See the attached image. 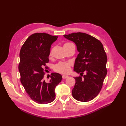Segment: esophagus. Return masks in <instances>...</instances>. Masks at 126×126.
Listing matches in <instances>:
<instances>
[{"instance_id": "esophagus-1", "label": "esophagus", "mask_w": 126, "mask_h": 126, "mask_svg": "<svg viewBox=\"0 0 126 126\" xmlns=\"http://www.w3.org/2000/svg\"><path fill=\"white\" fill-rule=\"evenodd\" d=\"M68 77V76L67 75H63V79H66Z\"/></svg>"}]
</instances>
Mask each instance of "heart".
I'll list each match as a JSON object with an SVG mask.
<instances>
[{
  "instance_id": "obj_1",
  "label": "heart",
  "mask_w": 126,
  "mask_h": 126,
  "mask_svg": "<svg viewBox=\"0 0 126 126\" xmlns=\"http://www.w3.org/2000/svg\"><path fill=\"white\" fill-rule=\"evenodd\" d=\"M73 44L71 43H66L64 44L63 46H67ZM71 63L68 62H60L57 64L55 67V70L62 74H67L70 71Z\"/></svg>"
}]
</instances>
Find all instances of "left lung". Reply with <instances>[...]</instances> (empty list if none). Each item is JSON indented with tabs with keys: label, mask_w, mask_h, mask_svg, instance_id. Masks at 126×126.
<instances>
[{
	"label": "left lung",
	"mask_w": 126,
	"mask_h": 126,
	"mask_svg": "<svg viewBox=\"0 0 126 126\" xmlns=\"http://www.w3.org/2000/svg\"><path fill=\"white\" fill-rule=\"evenodd\" d=\"M63 37L74 42L79 52L74 71L81 76L74 77L76 83L72 95L78 101H89L99 93L107 72V57L104 47L99 40L86 33L75 32ZM83 72L85 75L82 78Z\"/></svg>",
	"instance_id": "obj_1"
}]
</instances>
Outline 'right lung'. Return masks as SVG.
<instances>
[{
    "mask_svg": "<svg viewBox=\"0 0 126 126\" xmlns=\"http://www.w3.org/2000/svg\"><path fill=\"white\" fill-rule=\"evenodd\" d=\"M58 37L46 33H33L20 49L18 67L20 81L29 97L38 104H47L54 101L55 88L62 80V76L56 72L51 74L49 81L44 79L51 45Z\"/></svg>",
    "mask_w": 126,
    "mask_h": 126,
    "instance_id": "add662e5",
    "label": "right lung"
}]
</instances>
